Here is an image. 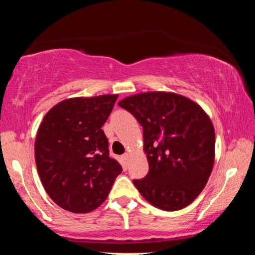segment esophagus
I'll return each instance as SVG.
<instances>
[{
	"label": "esophagus",
	"mask_w": 255,
	"mask_h": 255,
	"mask_svg": "<svg viewBox=\"0 0 255 255\" xmlns=\"http://www.w3.org/2000/svg\"><path fill=\"white\" fill-rule=\"evenodd\" d=\"M123 158L125 159V162H128V159H129V154L128 153H125L124 155H123Z\"/></svg>",
	"instance_id": "34e87169"
}]
</instances>
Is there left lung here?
<instances>
[{"label":"left lung","instance_id":"1","mask_svg":"<svg viewBox=\"0 0 255 255\" xmlns=\"http://www.w3.org/2000/svg\"><path fill=\"white\" fill-rule=\"evenodd\" d=\"M144 130L149 170L132 180L138 191L159 209L174 211L200 195L213 171L215 129L199 105L167 92H147L118 102Z\"/></svg>","mask_w":255,"mask_h":255}]
</instances>
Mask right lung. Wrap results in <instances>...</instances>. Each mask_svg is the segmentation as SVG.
Listing matches in <instances>:
<instances>
[{
    "label": "right lung",
    "instance_id": "obj_1",
    "mask_svg": "<svg viewBox=\"0 0 255 255\" xmlns=\"http://www.w3.org/2000/svg\"><path fill=\"white\" fill-rule=\"evenodd\" d=\"M117 98L67 99L42 119L34 143L38 174L46 192L63 209L75 214L97 209L122 173L101 129Z\"/></svg>",
    "mask_w": 255,
    "mask_h": 255
}]
</instances>
